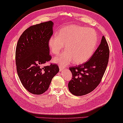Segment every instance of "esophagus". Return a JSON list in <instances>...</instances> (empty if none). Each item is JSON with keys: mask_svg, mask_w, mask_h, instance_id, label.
Instances as JSON below:
<instances>
[{"mask_svg": "<svg viewBox=\"0 0 123 123\" xmlns=\"http://www.w3.org/2000/svg\"><path fill=\"white\" fill-rule=\"evenodd\" d=\"M63 69H64V67H62V65H59V69H60V71H61Z\"/></svg>", "mask_w": 123, "mask_h": 123, "instance_id": "1", "label": "esophagus"}]
</instances>
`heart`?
<instances>
[{"label":"heart","instance_id":"b5f03b06","mask_svg":"<svg viewBox=\"0 0 123 123\" xmlns=\"http://www.w3.org/2000/svg\"><path fill=\"white\" fill-rule=\"evenodd\" d=\"M97 41L98 36L93 30L69 25L60 30L57 36H51L48 45L51 52L55 55L66 45L67 49L54 59L55 63L65 66L72 61L75 64L87 61L95 52Z\"/></svg>","mask_w":123,"mask_h":123}]
</instances>
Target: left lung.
Wrapping results in <instances>:
<instances>
[{
	"label": "left lung",
	"instance_id": "8db88e82",
	"mask_svg": "<svg viewBox=\"0 0 123 123\" xmlns=\"http://www.w3.org/2000/svg\"><path fill=\"white\" fill-rule=\"evenodd\" d=\"M109 49L103 36L95 53L85 63L71 67L69 69L72 78L68 83L69 91L80 96L91 92L100 83L108 63Z\"/></svg>",
	"mask_w": 123,
	"mask_h": 123
}]
</instances>
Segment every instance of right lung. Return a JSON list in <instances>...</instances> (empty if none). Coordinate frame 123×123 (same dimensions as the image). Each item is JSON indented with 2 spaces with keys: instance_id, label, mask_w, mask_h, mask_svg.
I'll return each instance as SVG.
<instances>
[{
  "instance_id": "obj_1",
  "label": "right lung",
  "mask_w": 123,
  "mask_h": 123,
  "mask_svg": "<svg viewBox=\"0 0 123 123\" xmlns=\"http://www.w3.org/2000/svg\"><path fill=\"white\" fill-rule=\"evenodd\" d=\"M53 23L31 26L20 36L16 49L17 72L28 91L41 95L48 89L52 78L59 71L56 64L42 67L51 59L48 41L53 34Z\"/></svg>"
}]
</instances>
